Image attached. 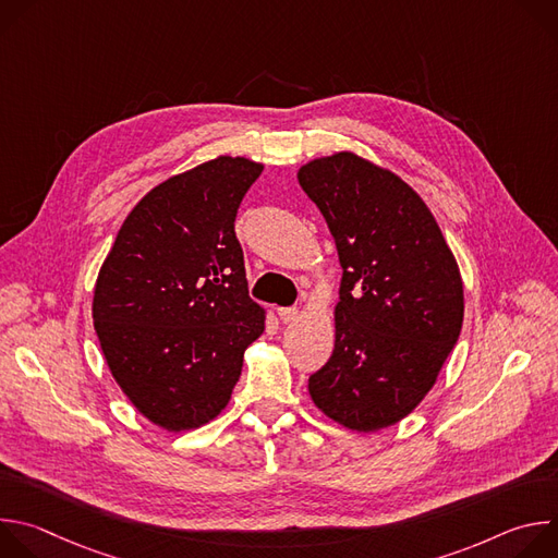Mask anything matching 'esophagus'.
Wrapping results in <instances>:
<instances>
[{
  "instance_id": "esophagus-1",
  "label": "esophagus",
  "mask_w": 558,
  "mask_h": 558,
  "mask_svg": "<svg viewBox=\"0 0 558 558\" xmlns=\"http://www.w3.org/2000/svg\"><path fill=\"white\" fill-rule=\"evenodd\" d=\"M298 315H300V311L295 306H280L278 308V317L282 323H293V320H298Z\"/></svg>"
}]
</instances>
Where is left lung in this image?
I'll use <instances>...</instances> for the list:
<instances>
[{
  "instance_id": "obj_1",
  "label": "left lung",
  "mask_w": 558,
  "mask_h": 558,
  "mask_svg": "<svg viewBox=\"0 0 558 558\" xmlns=\"http://www.w3.org/2000/svg\"><path fill=\"white\" fill-rule=\"evenodd\" d=\"M336 241V349L308 377L315 407L371 433L433 388L463 323L457 260L426 203L400 177L340 151L298 172Z\"/></svg>"
}]
</instances>
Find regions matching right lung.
<instances>
[{"label":"right lung","mask_w":558,"mask_h":558,"mask_svg":"<svg viewBox=\"0 0 558 558\" xmlns=\"http://www.w3.org/2000/svg\"><path fill=\"white\" fill-rule=\"evenodd\" d=\"M263 166L218 156L168 179L128 214L99 271L95 329L112 377L149 422L214 420L265 331L233 220Z\"/></svg>","instance_id":"obj_1"}]
</instances>
